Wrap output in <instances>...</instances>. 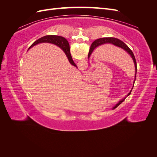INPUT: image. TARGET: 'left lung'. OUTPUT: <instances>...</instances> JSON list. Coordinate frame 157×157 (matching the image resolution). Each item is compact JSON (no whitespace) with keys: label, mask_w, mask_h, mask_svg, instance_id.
<instances>
[{"label":"left lung","mask_w":157,"mask_h":157,"mask_svg":"<svg viewBox=\"0 0 157 157\" xmlns=\"http://www.w3.org/2000/svg\"><path fill=\"white\" fill-rule=\"evenodd\" d=\"M105 43H111L114 45H115L117 46H118L120 47V48H122L123 50H124L125 51H126L128 54H130V56L132 57V58L133 59V61H134V65H135V69H136V74H135V80H136V73H137V63H136V58H135V56L134 55V54H133L132 51L128 48V46L124 43V42H122V40L118 39H116V38H113V37H105V38H102V39H98L96 40H95L93 43L91 45V47H90V51H89V53H88V58H90V55H91V54L92 53V52L94 51V50L96 48V47L99 46H101L103 44H105ZM132 91H130V92L128 94V96H129V95L130 94ZM126 98H124L123 99H122L121 101H120L119 102H118L116 106L115 107H118V105H120L121 103H122L123 101H124L125 100Z\"/></svg>","instance_id":"obj_1"}]
</instances>
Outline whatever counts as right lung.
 <instances>
[{
  "label": "right lung",
  "mask_w": 157,
  "mask_h": 157,
  "mask_svg": "<svg viewBox=\"0 0 157 157\" xmlns=\"http://www.w3.org/2000/svg\"><path fill=\"white\" fill-rule=\"evenodd\" d=\"M42 42H48V43L54 44L60 47V48L64 51L66 56H67L70 63L71 65L75 66V67H77V65H76L75 63H74V61L72 59V57H71L70 54L69 42L65 39V38L60 36H56V35H46L40 38L39 39H38L37 40L33 42V43L31 44V46L29 47V48H32L33 46H34L36 44L42 43Z\"/></svg>",
  "instance_id": "right-lung-1"
}]
</instances>
